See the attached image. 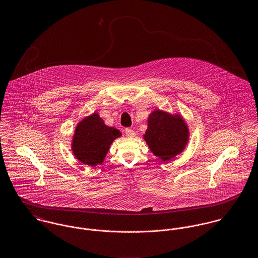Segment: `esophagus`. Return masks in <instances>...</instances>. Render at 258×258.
<instances>
[{
    "mask_svg": "<svg viewBox=\"0 0 258 258\" xmlns=\"http://www.w3.org/2000/svg\"><path fill=\"white\" fill-rule=\"evenodd\" d=\"M125 135H126V137H128V138H134V137L136 136V133H135V131L132 130V128H125Z\"/></svg>",
    "mask_w": 258,
    "mask_h": 258,
    "instance_id": "1",
    "label": "esophagus"
}]
</instances>
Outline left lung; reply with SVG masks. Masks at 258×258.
Here are the masks:
<instances>
[{
	"label": "left lung",
	"mask_w": 258,
	"mask_h": 258,
	"mask_svg": "<svg viewBox=\"0 0 258 258\" xmlns=\"http://www.w3.org/2000/svg\"><path fill=\"white\" fill-rule=\"evenodd\" d=\"M144 140L155 156L165 161L183 151L189 134L180 115L156 110L149 115Z\"/></svg>",
	"instance_id": "left-lung-1"
}]
</instances>
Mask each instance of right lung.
Instances as JSON below:
<instances>
[{
	"instance_id": "right-lung-1",
	"label": "right lung",
	"mask_w": 258,
	"mask_h": 258,
	"mask_svg": "<svg viewBox=\"0 0 258 258\" xmlns=\"http://www.w3.org/2000/svg\"><path fill=\"white\" fill-rule=\"evenodd\" d=\"M121 134L115 127L107 126L98 114L83 119L76 127L73 138L74 155L84 164H101L111 143Z\"/></svg>"
}]
</instances>
